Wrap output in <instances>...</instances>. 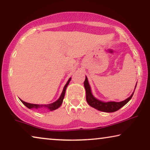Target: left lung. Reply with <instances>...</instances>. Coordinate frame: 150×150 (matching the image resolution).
<instances>
[{
    "label": "left lung",
    "mask_w": 150,
    "mask_h": 150,
    "mask_svg": "<svg viewBox=\"0 0 150 150\" xmlns=\"http://www.w3.org/2000/svg\"><path fill=\"white\" fill-rule=\"evenodd\" d=\"M84 86L86 90V100L88 103V105L91 106V107L95 108V109L99 110V111H102L104 112H114L117 111V110H118L119 109H120L121 108L123 107L125 104H127L128 102L131 100V99L132 98V97H133L134 93H132L131 96L128 97L127 99H126L125 100H124L122 101L103 102L96 99L94 96H93L92 93H91L89 83H88L87 77L86 76L85 80H84Z\"/></svg>",
    "instance_id": "8db88e82"
}]
</instances>
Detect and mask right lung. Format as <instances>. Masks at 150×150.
I'll use <instances>...</instances> for the list:
<instances>
[{
	"mask_svg": "<svg viewBox=\"0 0 150 150\" xmlns=\"http://www.w3.org/2000/svg\"><path fill=\"white\" fill-rule=\"evenodd\" d=\"M71 80V78H70L68 80V81L67 82V83L66 84V85L64 86V89H63V91L62 93V94H61L59 98L57 99V101L53 102V103H49V104H45V105H39V104H33V103H27V102H25L20 99L21 101L22 102L23 104H24V105L26 106L28 108H29V109H32V108H34V109H41V108H47V109H49V110H55L56 109H57V108H59L61 105H62V102L63 100H64V96H65V93H66V88L68 85L70 83Z\"/></svg>",
	"mask_w": 150,
	"mask_h": 150,
	"instance_id": "add662e5",
	"label": "right lung"
}]
</instances>
